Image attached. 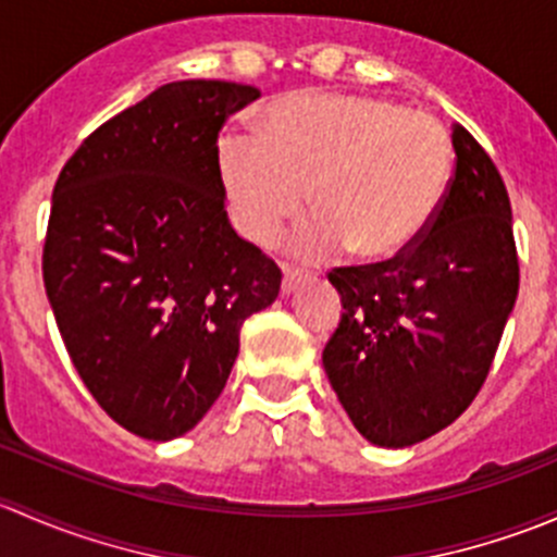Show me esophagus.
Segmentation results:
<instances>
[{"instance_id":"obj_1","label":"esophagus","mask_w":557,"mask_h":557,"mask_svg":"<svg viewBox=\"0 0 557 557\" xmlns=\"http://www.w3.org/2000/svg\"><path fill=\"white\" fill-rule=\"evenodd\" d=\"M301 280H305V274H301L299 269L283 263V294H290V290H294Z\"/></svg>"}]
</instances>
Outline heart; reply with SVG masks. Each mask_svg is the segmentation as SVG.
<instances>
[{"instance_id": "1", "label": "heart", "mask_w": 557, "mask_h": 557, "mask_svg": "<svg viewBox=\"0 0 557 557\" xmlns=\"http://www.w3.org/2000/svg\"><path fill=\"white\" fill-rule=\"evenodd\" d=\"M453 166L447 128L377 97L296 94L272 102L256 139L223 134L215 170L228 215L247 243L269 245L307 205L314 223L301 256L347 247L393 261L431 226Z\"/></svg>"}]
</instances>
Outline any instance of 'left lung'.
Segmentation results:
<instances>
[{"label": "left lung", "instance_id": "8db88e82", "mask_svg": "<svg viewBox=\"0 0 557 557\" xmlns=\"http://www.w3.org/2000/svg\"><path fill=\"white\" fill-rule=\"evenodd\" d=\"M455 172L431 226L393 261L336 267L339 325L323 347L352 425L409 447L458 420L485 385L518 299L512 207L491 156L453 128Z\"/></svg>", "mask_w": 557, "mask_h": 557}]
</instances>
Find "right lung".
I'll return each mask as SVG.
<instances>
[{
    "mask_svg": "<svg viewBox=\"0 0 557 557\" xmlns=\"http://www.w3.org/2000/svg\"><path fill=\"white\" fill-rule=\"evenodd\" d=\"M261 91L177 81L88 134L53 188L42 280L99 407L170 442L226 387L239 329L280 294L277 263L234 234L218 132Z\"/></svg>",
    "mask_w": 557,
    "mask_h": 557,
    "instance_id": "right-lung-1",
    "label": "right lung"
}]
</instances>
